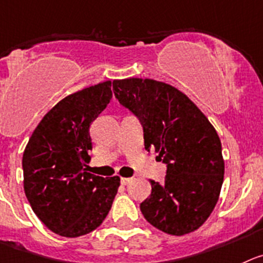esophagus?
Masks as SVG:
<instances>
[{
	"label": "esophagus",
	"instance_id": "obj_1",
	"mask_svg": "<svg viewBox=\"0 0 263 263\" xmlns=\"http://www.w3.org/2000/svg\"><path fill=\"white\" fill-rule=\"evenodd\" d=\"M132 181V178H122L120 179V183L123 184V185H127V184H129Z\"/></svg>",
	"mask_w": 263,
	"mask_h": 263
}]
</instances>
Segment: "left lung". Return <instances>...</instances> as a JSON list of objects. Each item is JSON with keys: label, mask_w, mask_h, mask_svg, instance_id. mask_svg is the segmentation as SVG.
<instances>
[{"label": "left lung", "mask_w": 263, "mask_h": 263, "mask_svg": "<svg viewBox=\"0 0 263 263\" xmlns=\"http://www.w3.org/2000/svg\"><path fill=\"white\" fill-rule=\"evenodd\" d=\"M119 104L143 126L146 151L156 148L166 165L163 183L140 203L144 218L170 235L190 234L217 205L224 175L222 144L214 127L187 96L152 79L114 80Z\"/></svg>", "instance_id": "left-lung-1"}]
</instances>
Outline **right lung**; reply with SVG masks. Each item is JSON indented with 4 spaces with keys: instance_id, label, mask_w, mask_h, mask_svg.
<instances>
[{
    "instance_id": "add662e5",
    "label": "right lung",
    "mask_w": 263,
    "mask_h": 263,
    "mask_svg": "<svg viewBox=\"0 0 263 263\" xmlns=\"http://www.w3.org/2000/svg\"><path fill=\"white\" fill-rule=\"evenodd\" d=\"M112 97L111 82L72 93L33 131L23 153L24 193L39 219L55 234L92 232L111 209L120 178L87 173L89 128Z\"/></svg>"
}]
</instances>
